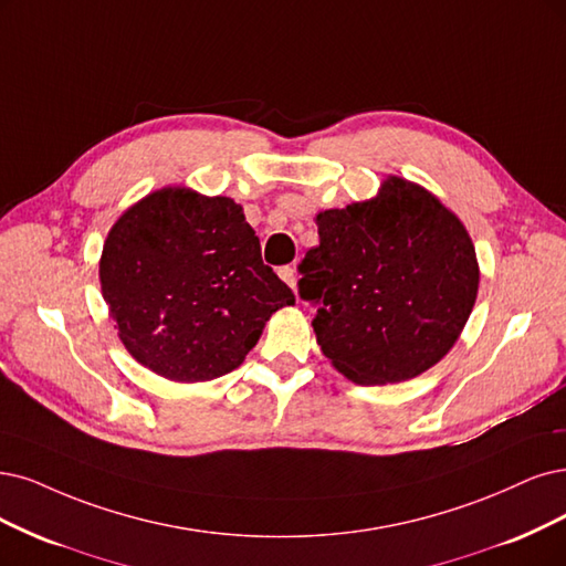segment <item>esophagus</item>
Wrapping results in <instances>:
<instances>
[{
  "label": "esophagus",
  "instance_id": "obj_1",
  "mask_svg": "<svg viewBox=\"0 0 566 566\" xmlns=\"http://www.w3.org/2000/svg\"><path fill=\"white\" fill-rule=\"evenodd\" d=\"M280 277H282L291 289H296V280H298V275H296V268H294V265H284V268H280Z\"/></svg>",
  "mask_w": 566,
  "mask_h": 566
}]
</instances>
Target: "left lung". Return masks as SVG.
Returning a JSON list of instances; mask_svg holds the SVG:
<instances>
[{
    "label": "left lung",
    "mask_w": 566,
    "mask_h": 566,
    "mask_svg": "<svg viewBox=\"0 0 566 566\" xmlns=\"http://www.w3.org/2000/svg\"><path fill=\"white\" fill-rule=\"evenodd\" d=\"M298 263L322 352L357 385L410 380L441 361L478 294L475 249L448 207L391 177L368 202L317 214Z\"/></svg>",
    "instance_id": "obj_1"
}]
</instances>
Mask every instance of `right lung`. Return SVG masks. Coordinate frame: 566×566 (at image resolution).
<instances>
[{
	"label": "right lung",
	"mask_w": 566,
	"mask_h": 566,
	"mask_svg": "<svg viewBox=\"0 0 566 566\" xmlns=\"http://www.w3.org/2000/svg\"><path fill=\"white\" fill-rule=\"evenodd\" d=\"M99 282L123 345L177 382L238 368L272 312L296 301L242 207L188 188L146 196L114 223Z\"/></svg>",
	"instance_id": "add662e5"
}]
</instances>
